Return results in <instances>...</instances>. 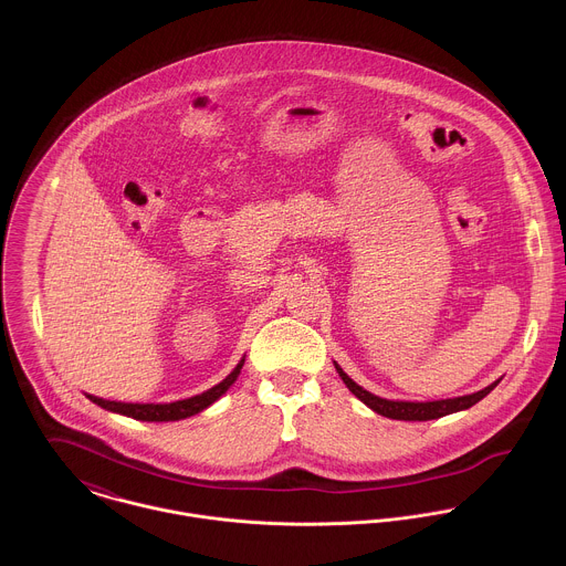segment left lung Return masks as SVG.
Here are the masks:
<instances>
[{"mask_svg":"<svg viewBox=\"0 0 566 566\" xmlns=\"http://www.w3.org/2000/svg\"><path fill=\"white\" fill-rule=\"evenodd\" d=\"M335 370L342 377V381L346 384V388L361 403H366L373 411H377L381 416H388V418H395V420H433V418H440V416H447V413H453V411L469 409V407L480 403L485 395H490L496 388V384H499V379H496L494 384H490L484 390L467 395V397H455V399H444V401H427V403H411V401H388V399L375 397L368 390H364L361 386H357L337 364H335Z\"/></svg>","mask_w":566,"mask_h":566,"instance_id":"1","label":"left lung"}]
</instances>
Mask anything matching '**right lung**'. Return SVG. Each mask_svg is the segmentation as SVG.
Returning <instances> with one entry per match:
<instances>
[{
  "label": "right lung",
  "mask_w": 566,
  "mask_h": 566,
  "mask_svg": "<svg viewBox=\"0 0 566 566\" xmlns=\"http://www.w3.org/2000/svg\"><path fill=\"white\" fill-rule=\"evenodd\" d=\"M243 359L233 368V373L220 381L218 386H213L211 390L202 392V395H196L191 399H182V401H174V403H117V401H104L99 397H93V395H86L88 401H93L108 411H115V413H124L128 418H135V420H148V422H167V420H182V418H189L202 409H207L209 405L216 403L233 384L235 379L240 377L242 373Z\"/></svg>",
  "instance_id": "right-lung-1"
}]
</instances>
